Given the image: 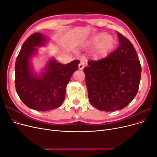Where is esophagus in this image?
Masks as SVG:
<instances>
[{
	"instance_id": "34e87169",
	"label": "esophagus",
	"mask_w": 157,
	"mask_h": 157,
	"mask_svg": "<svg viewBox=\"0 0 157 157\" xmlns=\"http://www.w3.org/2000/svg\"><path fill=\"white\" fill-rule=\"evenodd\" d=\"M84 64H85V63H84V60H81L80 64H78V69L79 70H82L84 68Z\"/></svg>"
}]
</instances>
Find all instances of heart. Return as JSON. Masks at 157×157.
Masks as SVG:
<instances>
[{
	"label": "heart",
	"instance_id": "1",
	"mask_svg": "<svg viewBox=\"0 0 157 157\" xmlns=\"http://www.w3.org/2000/svg\"><path fill=\"white\" fill-rule=\"evenodd\" d=\"M87 45L96 47L94 57L96 59L107 57L116 45V40L113 36L105 32L91 36L87 41Z\"/></svg>",
	"mask_w": 157,
	"mask_h": 157
}]
</instances>
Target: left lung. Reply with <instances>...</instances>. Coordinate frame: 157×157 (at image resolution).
Here are the masks:
<instances>
[{
  "instance_id": "8db88e82",
  "label": "left lung",
  "mask_w": 157,
  "mask_h": 157,
  "mask_svg": "<svg viewBox=\"0 0 157 157\" xmlns=\"http://www.w3.org/2000/svg\"><path fill=\"white\" fill-rule=\"evenodd\" d=\"M119 45L107 57L89 61L84 69L89 100L96 109L121 110L135 98L141 66L132 43L117 32Z\"/></svg>"
}]
</instances>
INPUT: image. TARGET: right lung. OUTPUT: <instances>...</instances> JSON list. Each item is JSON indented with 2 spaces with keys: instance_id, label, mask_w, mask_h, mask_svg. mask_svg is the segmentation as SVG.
<instances>
[{
  "instance_id": "obj_1",
  "label": "right lung",
  "mask_w": 157,
  "mask_h": 157,
  "mask_svg": "<svg viewBox=\"0 0 157 157\" xmlns=\"http://www.w3.org/2000/svg\"><path fill=\"white\" fill-rule=\"evenodd\" d=\"M48 38L40 33L32 34L24 43L15 63V87L20 98L29 108L48 111L64 102L66 88L73 73L78 70V60L62 64L50 58L39 73L32 59L38 54V47L45 46Z\"/></svg>"
}]
</instances>
